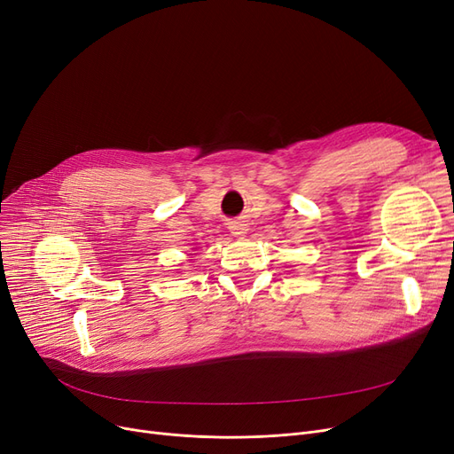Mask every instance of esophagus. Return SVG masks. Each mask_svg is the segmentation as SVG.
<instances>
[{"instance_id":"1","label":"esophagus","mask_w":454,"mask_h":454,"mask_svg":"<svg viewBox=\"0 0 454 454\" xmlns=\"http://www.w3.org/2000/svg\"><path fill=\"white\" fill-rule=\"evenodd\" d=\"M230 231H231L233 238H243V235L247 233V224H243V223H231L230 224Z\"/></svg>"}]
</instances>
